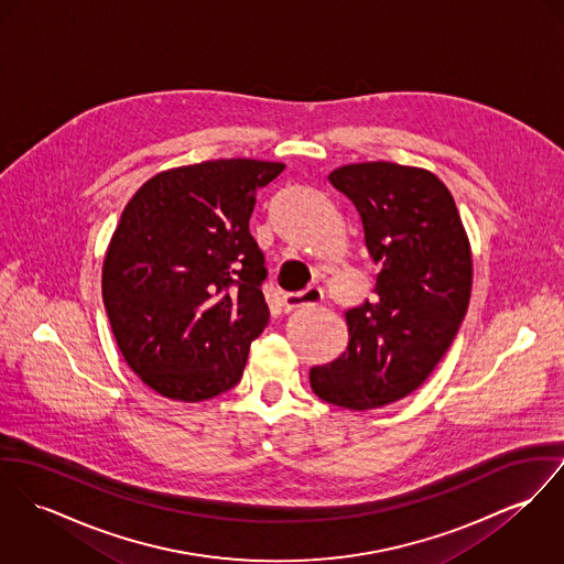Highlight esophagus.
Listing matches in <instances>:
<instances>
[{
    "label": "esophagus",
    "instance_id": "obj_1",
    "mask_svg": "<svg viewBox=\"0 0 564 564\" xmlns=\"http://www.w3.org/2000/svg\"><path fill=\"white\" fill-rule=\"evenodd\" d=\"M324 299V292L317 288V285H308L303 292L299 294H285L283 296V308L290 313V311H296L301 306L306 304H319Z\"/></svg>",
    "mask_w": 564,
    "mask_h": 564
}]
</instances>
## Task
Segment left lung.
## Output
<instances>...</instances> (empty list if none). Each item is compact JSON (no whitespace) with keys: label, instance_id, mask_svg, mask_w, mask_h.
Masks as SVG:
<instances>
[{"label":"left lung","instance_id":"obj_1","mask_svg":"<svg viewBox=\"0 0 564 564\" xmlns=\"http://www.w3.org/2000/svg\"><path fill=\"white\" fill-rule=\"evenodd\" d=\"M328 180L358 210L380 272L373 301L346 311V351L308 382L333 405L376 410L419 389L453 344L473 294V249L451 191L427 170L373 161Z\"/></svg>","mask_w":564,"mask_h":564}]
</instances>
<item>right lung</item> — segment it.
<instances>
[{
    "mask_svg": "<svg viewBox=\"0 0 564 564\" xmlns=\"http://www.w3.org/2000/svg\"><path fill=\"white\" fill-rule=\"evenodd\" d=\"M283 163L218 159L152 175L130 197L102 261V301L130 369L197 403L236 387L270 319L256 193Z\"/></svg>",
    "mask_w": 564,
    "mask_h": 564,
    "instance_id": "add662e5",
    "label": "right lung"
}]
</instances>
